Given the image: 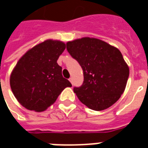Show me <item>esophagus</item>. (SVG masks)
<instances>
[{
  "label": "esophagus",
  "instance_id": "34e87169",
  "mask_svg": "<svg viewBox=\"0 0 148 148\" xmlns=\"http://www.w3.org/2000/svg\"><path fill=\"white\" fill-rule=\"evenodd\" d=\"M69 81L71 82V84H73V78H72V77H70V79H69Z\"/></svg>",
  "mask_w": 148,
  "mask_h": 148
}]
</instances>
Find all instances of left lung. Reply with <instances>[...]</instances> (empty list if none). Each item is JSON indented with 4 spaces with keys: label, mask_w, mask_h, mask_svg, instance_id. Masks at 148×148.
I'll use <instances>...</instances> for the list:
<instances>
[{
    "label": "left lung",
    "mask_w": 148,
    "mask_h": 148,
    "mask_svg": "<svg viewBox=\"0 0 148 148\" xmlns=\"http://www.w3.org/2000/svg\"><path fill=\"white\" fill-rule=\"evenodd\" d=\"M66 49L83 70L82 85L74 88L80 101L97 111L118 101L130 75L129 66L119 49L88 37L68 41Z\"/></svg>",
    "instance_id": "1"
}]
</instances>
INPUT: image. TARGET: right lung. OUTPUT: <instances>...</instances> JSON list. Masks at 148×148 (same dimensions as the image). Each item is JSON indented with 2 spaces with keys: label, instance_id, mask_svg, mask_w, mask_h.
I'll list each match as a JSON object with an SVG mask.
<instances>
[{
  "label": "right lung",
  "instance_id": "obj_1",
  "mask_svg": "<svg viewBox=\"0 0 148 148\" xmlns=\"http://www.w3.org/2000/svg\"><path fill=\"white\" fill-rule=\"evenodd\" d=\"M63 41L49 39L28 50L10 76V86L18 103L40 112L53 104L62 91L72 85L62 75L57 60L65 50Z\"/></svg>",
  "mask_w": 148,
  "mask_h": 148
}]
</instances>
